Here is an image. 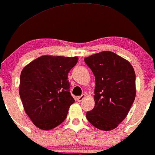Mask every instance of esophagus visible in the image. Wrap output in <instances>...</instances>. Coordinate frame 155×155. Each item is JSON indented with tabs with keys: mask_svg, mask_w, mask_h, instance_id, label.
I'll return each instance as SVG.
<instances>
[{
	"mask_svg": "<svg viewBox=\"0 0 155 155\" xmlns=\"http://www.w3.org/2000/svg\"><path fill=\"white\" fill-rule=\"evenodd\" d=\"M85 96H85V94H83V95H81V96H78V99H78V101H82L83 99H85Z\"/></svg>",
	"mask_w": 155,
	"mask_h": 155,
	"instance_id": "1",
	"label": "esophagus"
}]
</instances>
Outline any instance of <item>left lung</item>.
<instances>
[{
    "label": "left lung",
    "instance_id": "obj_1",
    "mask_svg": "<svg viewBox=\"0 0 155 155\" xmlns=\"http://www.w3.org/2000/svg\"><path fill=\"white\" fill-rule=\"evenodd\" d=\"M95 76V106L87 120L99 130H112L124 120L136 97V74L128 60L104 51L84 59Z\"/></svg>",
    "mask_w": 155,
    "mask_h": 155
}]
</instances>
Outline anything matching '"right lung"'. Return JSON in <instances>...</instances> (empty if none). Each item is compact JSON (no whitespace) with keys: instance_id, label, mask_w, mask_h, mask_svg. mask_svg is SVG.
I'll use <instances>...</instances> for the list:
<instances>
[{"instance_id":"add662e5","label":"right lung","mask_w":155,"mask_h":155,"mask_svg":"<svg viewBox=\"0 0 155 155\" xmlns=\"http://www.w3.org/2000/svg\"><path fill=\"white\" fill-rule=\"evenodd\" d=\"M78 60V56L43 55L23 68L19 96L25 112L38 128L51 130L66 119L74 102L67 75Z\"/></svg>"}]
</instances>
